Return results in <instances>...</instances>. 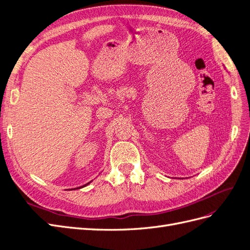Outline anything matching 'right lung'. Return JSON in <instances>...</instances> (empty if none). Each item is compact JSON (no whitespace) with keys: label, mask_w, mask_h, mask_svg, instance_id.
Here are the masks:
<instances>
[{"label":"right lung","mask_w":250,"mask_h":250,"mask_svg":"<svg viewBox=\"0 0 250 250\" xmlns=\"http://www.w3.org/2000/svg\"><path fill=\"white\" fill-rule=\"evenodd\" d=\"M89 184V183H88ZM88 184H86V185H88ZM86 185H84V186H82V187H80V188H83V187H85Z\"/></svg>","instance_id":"add662e5"}]
</instances>
